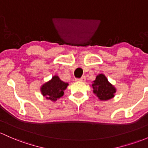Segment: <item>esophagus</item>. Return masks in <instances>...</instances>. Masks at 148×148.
Segmentation results:
<instances>
[{
	"label": "esophagus",
	"mask_w": 148,
	"mask_h": 148,
	"mask_svg": "<svg viewBox=\"0 0 148 148\" xmlns=\"http://www.w3.org/2000/svg\"><path fill=\"white\" fill-rule=\"evenodd\" d=\"M85 80H86V78H85V76H82L81 78L75 79V81H77V82H78V81H80V82H84V81H85Z\"/></svg>",
	"instance_id": "obj_1"
}]
</instances>
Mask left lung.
Wrapping results in <instances>:
<instances>
[{
    "instance_id": "left-lung-1",
    "label": "left lung",
    "mask_w": 148,
    "mask_h": 148,
    "mask_svg": "<svg viewBox=\"0 0 148 148\" xmlns=\"http://www.w3.org/2000/svg\"><path fill=\"white\" fill-rule=\"evenodd\" d=\"M94 90L93 92L98 97L100 100H108L114 97L116 88L111 83H109L107 78L103 74L98 75L96 80L92 85Z\"/></svg>"
}]
</instances>
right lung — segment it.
Returning <instances> with one entry per match:
<instances>
[{"label": "right lung", "instance_id": "add662e5", "mask_svg": "<svg viewBox=\"0 0 148 148\" xmlns=\"http://www.w3.org/2000/svg\"><path fill=\"white\" fill-rule=\"evenodd\" d=\"M68 84L60 80L58 76L55 75L49 82L42 86L41 92L43 96L51 101H56L64 94V90L67 88Z\"/></svg>", "mask_w": 148, "mask_h": 148}]
</instances>
